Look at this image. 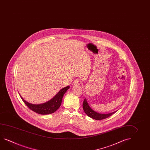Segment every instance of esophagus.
<instances>
[{
	"label": "esophagus",
	"mask_w": 150,
	"mask_h": 150,
	"mask_svg": "<svg viewBox=\"0 0 150 150\" xmlns=\"http://www.w3.org/2000/svg\"><path fill=\"white\" fill-rule=\"evenodd\" d=\"M80 83H81L79 79H76V80H74V84L75 86H78V85L80 84Z\"/></svg>",
	"instance_id": "34e87169"
}]
</instances>
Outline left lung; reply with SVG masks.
<instances>
[{"label": "left lung", "mask_w": 150, "mask_h": 150, "mask_svg": "<svg viewBox=\"0 0 150 150\" xmlns=\"http://www.w3.org/2000/svg\"><path fill=\"white\" fill-rule=\"evenodd\" d=\"M83 109L85 113L87 114V115L93 119L96 120H102L105 119L111 116L113 113H115L116 111H115L111 113H108V114H102V113H97L95 111L92 110L88 104L87 103V100L85 98L84 100L83 103Z\"/></svg>", "instance_id": "obj_1"}]
</instances>
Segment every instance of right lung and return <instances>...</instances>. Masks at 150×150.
I'll use <instances>...</instances> for the list:
<instances>
[{
  "instance_id": "1",
  "label": "right lung",
  "mask_w": 150,
  "mask_h": 150,
  "mask_svg": "<svg viewBox=\"0 0 150 150\" xmlns=\"http://www.w3.org/2000/svg\"><path fill=\"white\" fill-rule=\"evenodd\" d=\"M69 88V86L62 88L52 99L44 103L40 104H33L30 103L23 100L21 97L24 103L28 107L30 110L36 113L41 115H48L54 113L60 108L64 94Z\"/></svg>"
}]
</instances>
